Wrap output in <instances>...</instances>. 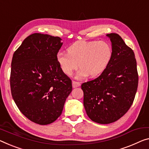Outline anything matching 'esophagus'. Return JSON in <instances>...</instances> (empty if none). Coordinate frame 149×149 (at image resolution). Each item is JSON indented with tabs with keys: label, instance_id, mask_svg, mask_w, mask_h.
<instances>
[{
	"label": "esophagus",
	"instance_id": "1",
	"mask_svg": "<svg viewBox=\"0 0 149 149\" xmlns=\"http://www.w3.org/2000/svg\"><path fill=\"white\" fill-rule=\"evenodd\" d=\"M72 84L73 88H77V87H79V86H81V83H80L79 82H76V81H73L72 82Z\"/></svg>",
	"mask_w": 149,
	"mask_h": 149
}]
</instances>
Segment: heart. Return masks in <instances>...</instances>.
<instances>
[{
	"label": "heart",
	"instance_id": "1",
	"mask_svg": "<svg viewBox=\"0 0 149 149\" xmlns=\"http://www.w3.org/2000/svg\"><path fill=\"white\" fill-rule=\"evenodd\" d=\"M67 52L57 54V63L67 76H71L80 66L81 68L75 77L79 80L89 75L95 77L102 74L112 56L111 45L103 40L77 41L68 48Z\"/></svg>",
	"mask_w": 149,
	"mask_h": 149
}]
</instances>
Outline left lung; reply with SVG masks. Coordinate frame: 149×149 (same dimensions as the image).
<instances>
[{
  "mask_svg": "<svg viewBox=\"0 0 149 149\" xmlns=\"http://www.w3.org/2000/svg\"><path fill=\"white\" fill-rule=\"evenodd\" d=\"M107 36L112 45L108 67L97 79L81 85L86 113L91 120L99 124L115 122L129 111L139 82L133 51L118 34Z\"/></svg>",
  "mask_w": 149,
  "mask_h": 149,
  "instance_id": "left-lung-1",
  "label": "left lung"
}]
</instances>
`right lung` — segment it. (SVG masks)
Masks as SVG:
<instances>
[{
  "mask_svg": "<svg viewBox=\"0 0 149 149\" xmlns=\"http://www.w3.org/2000/svg\"><path fill=\"white\" fill-rule=\"evenodd\" d=\"M40 33L26 37L13 54L10 89L14 101L30 120L45 125L61 116L72 81L56 61L63 42Z\"/></svg>",
  "mask_w": 149,
  "mask_h": 149,
  "instance_id": "1",
  "label": "right lung"
}]
</instances>
